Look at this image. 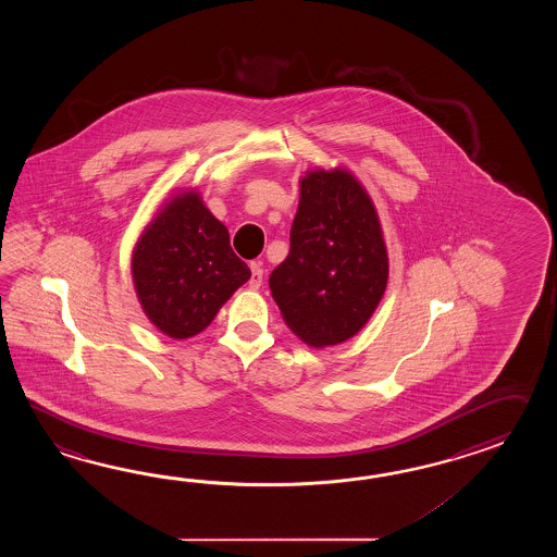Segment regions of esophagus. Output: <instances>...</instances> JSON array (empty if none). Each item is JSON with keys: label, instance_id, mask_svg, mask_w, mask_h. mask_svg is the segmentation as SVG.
<instances>
[{"label": "esophagus", "instance_id": "esophagus-1", "mask_svg": "<svg viewBox=\"0 0 557 557\" xmlns=\"http://www.w3.org/2000/svg\"><path fill=\"white\" fill-rule=\"evenodd\" d=\"M262 276H264V271H262L261 264H257V262H252L250 264V281L249 286L252 290H257V288H261Z\"/></svg>", "mask_w": 557, "mask_h": 557}]
</instances>
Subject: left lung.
I'll return each instance as SVG.
<instances>
[{
  "label": "left lung",
  "mask_w": 557,
  "mask_h": 557,
  "mask_svg": "<svg viewBox=\"0 0 557 557\" xmlns=\"http://www.w3.org/2000/svg\"><path fill=\"white\" fill-rule=\"evenodd\" d=\"M388 283L379 214L348 171H308L288 257L269 284L288 329L308 346L344 343L360 331Z\"/></svg>",
  "instance_id": "obj_1"
}]
</instances>
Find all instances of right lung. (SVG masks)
I'll return each mask as SVG.
<instances>
[{"mask_svg":"<svg viewBox=\"0 0 557 557\" xmlns=\"http://www.w3.org/2000/svg\"><path fill=\"white\" fill-rule=\"evenodd\" d=\"M133 283L145 314L171 338L213 322L250 269L231 249L226 226L195 190L166 202L133 250Z\"/></svg>","mask_w":557,"mask_h":557,"instance_id":"obj_1","label":"right lung"}]
</instances>
